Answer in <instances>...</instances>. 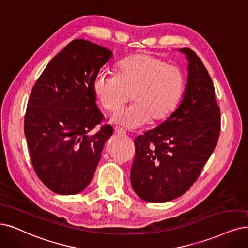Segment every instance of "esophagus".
<instances>
[{"instance_id": "obj_1", "label": "esophagus", "mask_w": 248, "mask_h": 248, "mask_svg": "<svg viewBox=\"0 0 248 248\" xmlns=\"http://www.w3.org/2000/svg\"><path fill=\"white\" fill-rule=\"evenodd\" d=\"M114 133L119 135V136H124L125 135V131H124L123 129H121V127H114Z\"/></svg>"}]
</instances>
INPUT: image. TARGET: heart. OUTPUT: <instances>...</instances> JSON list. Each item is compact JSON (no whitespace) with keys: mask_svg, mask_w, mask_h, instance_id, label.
<instances>
[{"mask_svg":"<svg viewBox=\"0 0 248 248\" xmlns=\"http://www.w3.org/2000/svg\"><path fill=\"white\" fill-rule=\"evenodd\" d=\"M94 93L105 110L115 112L130 98L134 103L116 113L112 121L127 129L160 123L175 111L185 90V76L180 67L148 53L122 60L116 75L99 73Z\"/></svg>","mask_w":248,"mask_h":248,"instance_id":"1","label":"heart"}]
</instances>
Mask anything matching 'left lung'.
Here are the masks:
<instances>
[{"label":"left lung","instance_id":"obj_1","mask_svg":"<svg viewBox=\"0 0 248 248\" xmlns=\"http://www.w3.org/2000/svg\"><path fill=\"white\" fill-rule=\"evenodd\" d=\"M182 103L161 124L135 139L133 189L147 202H167L190 189L214 152L221 133V110L202 61L189 48Z\"/></svg>","mask_w":248,"mask_h":248}]
</instances>
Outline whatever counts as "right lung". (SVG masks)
<instances>
[{
	"label": "right lung",
	"mask_w": 248,
	"mask_h": 248,
	"mask_svg": "<svg viewBox=\"0 0 248 248\" xmlns=\"http://www.w3.org/2000/svg\"><path fill=\"white\" fill-rule=\"evenodd\" d=\"M112 52L77 39L55 56L31 92L24 134L31 164L55 193L78 194L94 176L112 127L104 124L96 105L94 80Z\"/></svg>",
	"instance_id": "obj_1"
}]
</instances>
